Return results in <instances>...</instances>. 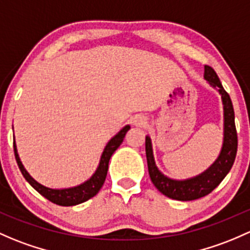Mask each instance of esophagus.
Returning <instances> with one entry per match:
<instances>
[{
	"label": "esophagus",
	"mask_w": 250,
	"mask_h": 250,
	"mask_svg": "<svg viewBox=\"0 0 250 250\" xmlns=\"http://www.w3.org/2000/svg\"><path fill=\"white\" fill-rule=\"evenodd\" d=\"M133 125H136V127H146L147 118L145 116H143V115H136V116L133 118Z\"/></svg>",
	"instance_id": "1"
}]
</instances>
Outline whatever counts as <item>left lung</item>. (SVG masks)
<instances>
[{
	"label": "left lung",
	"instance_id": "left-lung-1",
	"mask_svg": "<svg viewBox=\"0 0 250 250\" xmlns=\"http://www.w3.org/2000/svg\"><path fill=\"white\" fill-rule=\"evenodd\" d=\"M204 79L209 86L219 92L222 97L223 111H224V136L223 145L218 158L213 164L205 170L204 172L187 178V180H173L167 177L157 167L154 162L152 141L148 135L146 136V158L148 173L152 183L162 194L173 200L190 201L200 199L211 193L219 183L224 180L225 176L232 167L237 153V133L235 125V112H233L232 102L228 92L224 90L217 73L209 65H205Z\"/></svg>",
	"mask_w": 250,
	"mask_h": 250
}]
</instances>
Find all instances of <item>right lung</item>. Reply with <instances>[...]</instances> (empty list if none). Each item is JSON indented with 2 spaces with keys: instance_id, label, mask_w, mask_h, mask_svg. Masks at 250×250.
<instances>
[{
  "instance_id": "1",
  "label": "right lung",
  "mask_w": 250,
  "mask_h": 250,
  "mask_svg": "<svg viewBox=\"0 0 250 250\" xmlns=\"http://www.w3.org/2000/svg\"><path fill=\"white\" fill-rule=\"evenodd\" d=\"M129 129L130 125H125L116 135L112 136V138L110 139V141L106 144V146H105L103 153H102L99 164L93 175H92L87 181H85V182L81 183V185L75 186V187L55 189L45 187V186L37 182L35 178L27 172V170L25 169L22 163H21L14 140L15 159H17L20 171L22 173L23 177H25V180L27 181V182L30 183L41 195H43L44 198H46L49 201L54 202V204L60 205V206H74V205L83 204V202L87 201L88 199L93 198V196L101 190V188L103 187L104 185L105 177H106L107 167H109V160L111 158L112 153H114L118 147H120L121 144H122L123 139H125V133Z\"/></svg>"
}]
</instances>
